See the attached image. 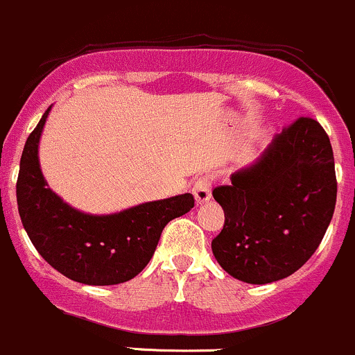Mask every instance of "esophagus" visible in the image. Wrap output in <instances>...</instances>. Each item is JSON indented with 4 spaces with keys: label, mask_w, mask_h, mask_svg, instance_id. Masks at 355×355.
Masks as SVG:
<instances>
[{
    "label": "esophagus",
    "mask_w": 355,
    "mask_h": 355,
    "mask_svg": "<svg viewBox=\"0 0 355 355\" xmlns=\"http://www.w3.org/2000/svg\"><path fill=\"white\" fill-rule=\"evenodd\" d=\"M193 195H195L196 203H205L211 198V181L207 176L198 178L193 184Z\"/></svg>",
    "instance_id": "34e87169"
}]
</instances>
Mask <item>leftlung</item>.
Masks as SVG:
<instances>
[{
  "label": "left lung",
  "mask_w": 355,
  "mask_h": 355,
  "mask_svg": "<svg viewBox=\"0 0 355 355\" xmlns=\"http://www.w3.org/2000/svg\"><path fill=\"white\" fill-rule=\"evenodd\" d=\"M224 208L211 241L218 265L246 284H272L297 272L320 246L337 202L334 150L321 124L299 118L275 135L251 166L214 189Z\"/></svg>",
  "instance_id": "left-lung-1"
}]
</instances>
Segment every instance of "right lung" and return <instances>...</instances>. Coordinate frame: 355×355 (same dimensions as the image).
<instances>
[{
	"instance_id": "obj_1",
	"label": "right lung",
	"mask_w": 355,
	"mask_h": 355,
	"mask_svg": "<svg viewBox=\"0 0 355 355\" xmlns=\"http://www.w3.org/2000/svg\"><path fill=\"white\" fill-rule=\"evenodd\" d=\"M44 112L20 159L17 203L21 224L39 254L68 279L85 286H116L137 277L155 253L173 218L195 207L191 193L94 215L73 208L47 186L39 164Z\"/></svg>"
}]
</instances>
